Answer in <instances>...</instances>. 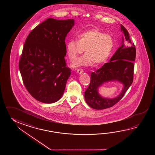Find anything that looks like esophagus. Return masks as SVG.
Here are the masks:
<instances>
[{"mask_svg": "<svg viewBox=\"0 0 155 155\" xmlns=\"http://www.w3.org/2000/svg\"><path fill=\"white\" fill-rule=\"evenodd\" d=\"M83 72V70L82 69H78L77 70V73H78L79 74H81Z\"/></svg>", "mask_w": 155, "mask_h": 155, "instance_id": "1", "label": "esophagus"}]
</instances>
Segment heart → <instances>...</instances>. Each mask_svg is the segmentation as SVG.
Here are the masks:
<instances>
[{
    "label": "heart",
    "mask_w": 155,
    "mask_h": 155,
    "mask_svg": "<svg viewBox=\"0 0 155 155\" xmlns=\"http://www.w3.org/2000/svg\"><path fill=\"white\" fill-rule=\"evenodd\" d=\"M114 47L112 36L95 28L80 33L78 39L68 41L66 53L70 60L73 61L85 50V54L72 64L73 68L90 66L92 63L99 66L109 59Z\"/></svg>",
    "instance_id": "obj_1"
}]
</instances>
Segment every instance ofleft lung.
I'll list each match as a JSON object with an SVG mask.
<instances>
[{"mask_svg": "<svg viewBox=\"0 0 155 155\" xmlns=\"http://www.w3.org/2000/svg\"><path fill=\"white\" fill-rule=\"evenodd\" d=\"M121 30L124 34L121 45L110 60L95 72L91 73V80L89 87L85 91V100L92 109L102 110L111 107L122 99L134 79V64L136 58L135 45L131 44L129 32L121 24ZM126 40L130 46L124 44ZM117 81L123 84L124 87L119 96L115 98H104L98 93L99 87L106 82Z\"/></svg>", "mask_w": 155, "mask_h": 155, "instance_id": "8db88e82", "label": "left lung"}]
</instances>
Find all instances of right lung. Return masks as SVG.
<instances>
[{"label":"right lung","instance_id":"1","mask_svg":"<svg viewBox=\"0 0 155 155\" xmlns=\"http://www.w3.org/2000/svg\"><path fill=\"white\" fill-rule=\"evenodd\" d=\"M74 19L49 18L30 33L19 63L26 90L34 98L46 104L62 97L71 70L66 67L65 38Z\"/></svg>","mask_w":155,"mask_h":155}]
</instances>
